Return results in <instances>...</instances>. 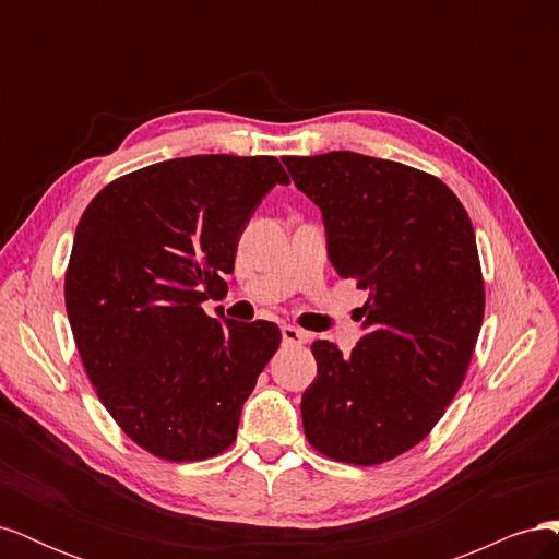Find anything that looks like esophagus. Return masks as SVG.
<instances>
[{
    "label": "esophagus",
    "instance_id": "obj_1",
    "mask_svg": "<svg viewBox=\"0 0 559 559\" xmlns=\"http://www.w3.org/2000/svg\"><path fill=\"white\" fill-rule=\"evenodd\" d=\"M282 337H284L286 345H302V343H308V333L296 329V326H292V324L282 326Z\"/></svg>",
    "mask_w": 559,
    "mask_h": 559
}]
</instances>
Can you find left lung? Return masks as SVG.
Segmentation results:
<instances>
[{
    "instance_id": "left-lung-1",
    "label": "left lung",
    "mask_w": 559,
    "mask_h": 559,
    "mask_svg": "<svg viewBox=\"0 0 559 559\" xmlns=\"http://www.w3.org/2000/svg\"><path fill=\"white\" fill-rule=\"evenodd\" d=\"M282 163L324 216L337 275L368 292L349 357L312 343L302 429L329 460L389 462L425 441L466 378L485 314L476 233L441 179L403 163L352 151Z\"/></svg>"
}]
</instances>
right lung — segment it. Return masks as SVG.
Returning a JSON list of instances; mask_svg holds the SVG:
<instances>
[{
  "instance_id": "1",
  "label": "right lung",
  "mask_w": 559,
  "mask_h": 559,
  "mask_svg": "<svg viewBox=\"0 0 559 559\" xmlns=\"http://www.w3.org/2000/svg\"><path fill=\"white\" fill-rule=\"evenodd\" d=\"M275 183H289L275 156L173 158L114 179L81 214L64 273L79 357L116 425L160 460L228 450L282 343L273 321L202 310Z\"/></svg>"
}]
</instances>
